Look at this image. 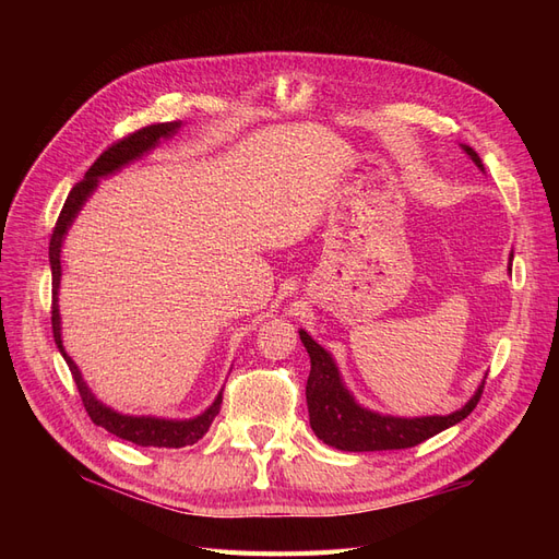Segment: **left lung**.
I'll use <instances>...</instances> for the list:
<instances>
[{
    "mask_svg": "<svg viewBox=\"0 0 559 559\" xmlns=\"http://www.w3.org/2000/svg\"><path fill=\"white\" fill-rule=\"evenodd\" d=\"M471 160L483 170L480 156L471 146H464ZM300 341L310 354V378L306 384L308 396V413H310V427L326 445L347 452H376V450H403L415 448L425 443L427 438L445 431L448 427L462 421L476 408L485 380L478 386L476 396H473L462 411L452 415H433V417H415V419H401V417H386L370 413L361 405L354 403L347 389L337 376V368L331 359V354L317 345L312 337L300 331Z\"/></svg>",
    "mask_w": 559,
    "mask_h": 559,
    "instance_id": "obj_1",
    "label": "left lung"
}]
</instances>
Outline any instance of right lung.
<instances>
[{
	"instance_id": "add662e5",
	"label": "right lung",
	"mask_w": 559,
	"mask_h": 559,
	"mask_svg": "<svg viewBox=\"0 0 559 559\" xmlns=\"http://www.w3.org/2000/svg\"><path fill=\"white\" fill-rule=\"evenodd\" d=\"M181 123H154L134 130L126 138H121L118 142H114L111 146H107L99 158L91 165V170L86 173L74 189L67 195L62 212L56 222L53 235H50V245H48V259H50V273H53V302H50V324H53V337L56 345L62 352V357L72 370V378L76 382L79 396L83 401V408H86L88 417L93 419V425L105 427L109 433L123 438V441H130L134 445L142 448H183V445H193L198 443L202 436L207 433L210 425L214 421V417L218 415V408H222V394L216 396V401L210 405V408L202 413L195 419H183V421H175V419H156V417H128L116 413L107 405L99 403L91 389L83 382L76 364L67 357L62 341H60V314H58V286H60V247H62V238L67 228L72 226L74 216L79 214L81 205L86 202V198L93 193V189L97 186V177H105L118 167L126 165L128 160L138 158L142 154H146L148 148H154L158 144L160 138H170V134L179 128Z\"/></svg>"
}]
</instances>
